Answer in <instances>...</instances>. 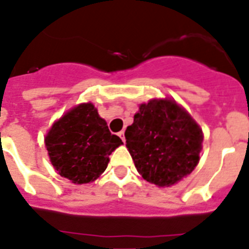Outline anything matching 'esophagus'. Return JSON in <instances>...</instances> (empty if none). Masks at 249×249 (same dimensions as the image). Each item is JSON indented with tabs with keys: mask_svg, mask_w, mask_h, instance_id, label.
<instances>
[{
	"mask_svg": "<svg viewBox=\"0 0 249 249\" xmlns=\"http://www.w3.org/2000/svg\"><path fill=\"white\" fill-rule=\"evenodd\" d=\"M118 135H119V137L121 138V141H123V142H125V135H124V130L119 131V133H118Z\"/></svg>",
	"mask_w": 249,
	"mask_h": 249,
	"instance_id": "34e87169",
	"label": "esophagus"
}]
</instances>
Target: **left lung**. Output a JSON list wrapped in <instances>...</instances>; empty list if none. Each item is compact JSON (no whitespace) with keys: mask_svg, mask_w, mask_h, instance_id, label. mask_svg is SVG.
Returning <instances> with one entry per match:
<instances>
[{"mask_svg":"<svg viewBox=\"0 0 249 249\" xmlns=\"http://www.w3.org/2000/svg\"><path fill=\"white\" fill-rule=\"evenodd\" d=\"M125 139L142 177L158 187H168L195 170L204 137L191 115L175 100L154 99L139 106Z\"/></svg>","mask_w":249,"mask_h":249,"instance_id":"left-lung-1","label":"left lung"}]
</instances>
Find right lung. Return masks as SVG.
<instances>
[{"label": "right lung", "instance_id": "right-lung-1", "mask_svg": "<svg viewBox=\"0 0 249 249\" xmlns=\"http://www.w3.org/2000/svg\"><path fill=\"white\" fill-rule=\"evenodd\" d=\"M121 144L91 102L70 110L54 123L45 137L54 168L77 185L99 178L107 167L108 156Z\"/></svg>", "mask_w": 249, "mask_h": 249}]
</instances>
